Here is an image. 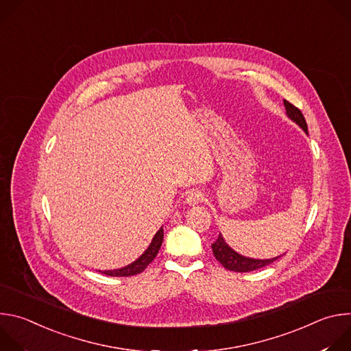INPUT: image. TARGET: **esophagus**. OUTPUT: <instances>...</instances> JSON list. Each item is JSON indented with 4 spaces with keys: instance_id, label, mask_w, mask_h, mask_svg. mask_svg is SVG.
I'll use <instances>...</instances> for the list:
<instances>
[{
    "instance_id": "esophagus-1",
    "label": "esophagus",
    "mask_w": 351,
    "mask_h": 351,
    "mask_svg": "<svg viewBox=\"0 0 351 351\" xmlns=\"http://www.w3.org/2000/svg\"><path fill=\"white\" fill-rule=\"evenodd\" d=\"M203 199H204V195H203L202 191H191L186 197V203L189 206H197V204L202 203Z\"/></svg>"
}]
</instances>
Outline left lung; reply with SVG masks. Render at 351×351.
<instances>
[{
	"label": "left lung",
	"mask_w": 351,
	"mask_h": 351,
	"mask_svg": "<svg viewBox=\"0 0 351 351\" xmlns=\"http://www.w3.org/2000/svg\"><path fill=\"white\" fill-rule=\"evenodd\" d=\"M285 104V110H286V115L290 121H293L298 128H302L303 132L306 134H308V128H307V122L298 108H295L293 104H290L286 99H283ZM213 253L215 256V258L229 271H234V272H252L260 268H264L272 263H275L279 257H274V258H252V257H245L239 254L237 252L225 241L222 233H219L217 241L213 244Z\"/></svg>",
	"instance_id": "obj_1"
}]
</instances>
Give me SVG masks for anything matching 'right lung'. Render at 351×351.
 Returning <instances> with one entry per match:
<instances>
[{"instance_id": "1", "label": "right lung", "mask_w": 351, "mask_h": 351, "mask_svg": "<svg viewBox=\"0 0 351 351\" xmlns=\"http://www.w3.org/2000/svg\"><path fill=\"white\" fill-rule=\"evenodd\" d=\"M162 240H164V229L161 226L158 229V232L154 234L152 243H149V245L145 248V252L137 260H134L129 265H125V267L118 268V269L98 271V272H101V274L108 275V276H132V275H137V274L143 272L147 268V265L157 257L160 248H161V244H162Z\"/></svg>"}]
</instances>
